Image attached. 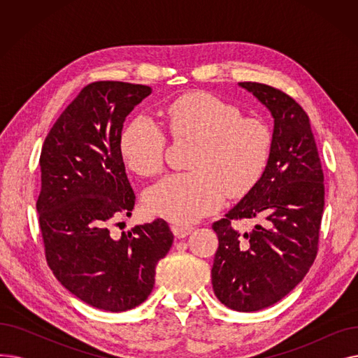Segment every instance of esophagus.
<instances>
[{
    "instance_id": "obj_1",
    "label": "esophagus",
    "mask_w": 358,
    "mask_h": 358,
    "mask_svg": "<svg viewBox=\"0 0 358 358\" xmlns=\"http://www.w3.org/2000/svg\"><path fill=\"white\" fill-rule=\"evenodd\" d=\"M171 229H173V234H174L178 239L189 236V235L193 232V228H192V227H178V224H174V227H171Z\"/></svg>"
}]
</instances>
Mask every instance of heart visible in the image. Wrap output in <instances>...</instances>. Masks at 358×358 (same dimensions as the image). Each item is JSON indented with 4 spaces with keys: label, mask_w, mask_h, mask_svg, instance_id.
Returning <instances> with one entry per match:
<instances>
[{
    "label": "heart",
    "mask_w": 358,
    "mask_h": 358,
    "mask_svg": "<svg viewBox=\"0 0 358 358\" xmlns=\"http://www.w3.org/2000/svg\"><path fill=\"white\" fill-rule=\"evenodd\" d=\"M174 139L194 141L189 159L193 171L171 174L145 194L150 213L177 224H190L215 212L224 193L247 194L264 174L273 146L270 126L242 117L235 104L215 94L194 91L164 110ZM165 136L146 117L131 120L122 131L120 154L131 171L150 177L164 166Z\"/></svg>",
    "instance_id": "b5f03b06"
}]
</instances>
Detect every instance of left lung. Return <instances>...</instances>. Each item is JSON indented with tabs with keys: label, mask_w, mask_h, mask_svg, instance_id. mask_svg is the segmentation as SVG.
I'll list each match as a JSON object with an SVG mask.
<instances>
[{
	"label": "left lung",
	"mask_w": 358,
	"mask_h": 358,
	"mask_svg": "<svg viewBox=\"0 0 358 358\" xmlns=\"http://www.w3.org/2000/svg\"><path fill=\"white\" fill-rule=\"evenodd\" d=\"M274 119L273 146L264 174L223 219L212 285L220 302L238 312L268 308L303 280L317 252L325 206L324 173L306 111L283 91L239 83ZM262 222L241 236L231 220Z\"/></svg>",
	"instance_id": "1"
}]
</instances>
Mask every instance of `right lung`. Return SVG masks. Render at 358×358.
<instances>
[{
    "label": "right lung",
    "instance_id": "right-lung-1",
    "mask_svg": "<svg viewBox=\"0 0 358 358\" xmlns=\"http://www.w3.org/2000/svg\"><path fill=\"white\" fill-rule=\"evenodd\" d=\"M150 87L99 81L81 90L48 134L36 203L48 264L59 283L92 308L124 312L143 303L155 268L173 245L164 219L115 236L135 193L120 154L124 119Z\"/></svg>",
    "mask_w": 358,
    "mask_h": 358
}]
</instances>
